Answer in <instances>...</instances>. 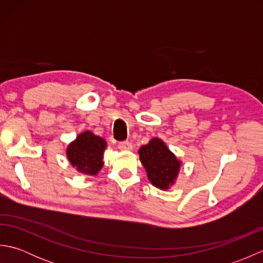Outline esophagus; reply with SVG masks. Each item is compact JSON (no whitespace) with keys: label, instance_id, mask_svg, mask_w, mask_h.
<instances>
[{"label":"esophagus","instance_id":"esophagus-1","mask_svg":"<svg viewBox=\"0 0 263 263\" xmlns=\"http://www.w3.org/2000/svg\"><path fill=\"white\" fill-rule=\"evenodd\" d=\"M119 148L121 150H125V152H128V150H132V143L130 141H122L119 143Z\"/></svg>","mask_w":263,"mask_h":263}]
</instances>
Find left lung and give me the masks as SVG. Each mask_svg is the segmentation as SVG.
Here are the masks:
<instances>
[{"label": "left lung", "mask_w": 263, "mask_h": 263, "mask_svg": "<svg viewBox=\"0 0 263 263\" xmlns=\"http://www.w3.org/2000/svg\"><path fill=\"white\" fill-rule=\"evenodd\" d=\"M139 157L153 185L160 190H168L175 183L181 161L163 140L153 138L149 143L139 149Z\"/></svg>", "instance_id": "8db88e82"}]
</instances>
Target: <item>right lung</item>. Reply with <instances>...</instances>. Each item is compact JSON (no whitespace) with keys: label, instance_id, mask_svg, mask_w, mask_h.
I'll use <instances>...</instances> for the list:
<instances>
[{"label":"right lung","instance_id":"obj_1","mask_svg":"<svg viewBox=\"0 0 263 263\" xmlns=\"http://www.w3.org/2000/svg\"><path fill=\"white\" fill-rule=\"evenodd\" d=\"M107 143L103 138L85 131L66 148V157L78 172L95 176L103 168V156Z\"/></svg>","mask_w":263,"mask_h":263}]
</instances>
